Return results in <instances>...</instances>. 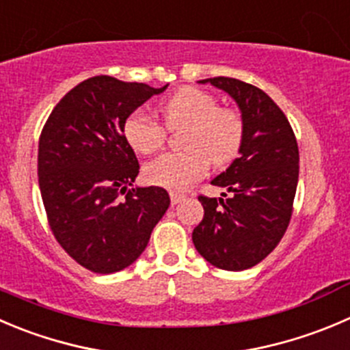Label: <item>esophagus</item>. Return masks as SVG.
Masks as SVG:
<instances>
[{"label":"esophagus","mask_w":350,"mask_h":350,"mask_svg":"<svg viewBox=\"0 0 350 350\" xmlns=\"http://www.w3.org/2000/svg\"><path fill=\"white\" fill-rule=\"evenodd\" d=\"M169 195H171V203H172V205H178L179 202H183V200L186 198L185 193H181V191H171V193H169Z\"/></svg>","instance_id":"esophagus-1"}]
</instances>
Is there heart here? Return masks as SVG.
<instances>
[{
    "mask_svg": "<svg viewBox=\"0 0 350 350\" xmlns=\"http://www.w3.org/2000/svg\"><path fill=\"white\" fill-rule=\"evenodd\" d=\"M162 123L169 131L185 128L183 152L164 154L144 167L148 185L185 189L206 174L210 161L229 164L241 150L244 121L237 111L220 107L215 97L195 87H183L159 106ZM126 144L140 155H150L165 144V130L145 111L137 109L123 123Z\"/></svg>",
    "mask_w": 350,
    "mask_h": 350,
    "instance_id": "1",
    "label": "heart"
}]
</instances>
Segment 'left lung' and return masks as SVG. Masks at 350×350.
<instances>
[{
	"label": "left lung",
	"mask_w": 350,
	"mask_h": 350,
	"mask_svg": "<svg viewBox=\"0 0 350 350\" xmlns=\"http://www.w3.org/2000/svg\"><path fill=\"white\" fill-rule=\"evenodd\" d=\"M206 81L237 103L244 140L239 157L212 181L226 188L229 198L198 196L205 213L191 237L208 263L239 272L269 256L286 234L299 178V148L289 120L263 90L229 77L200 83Z\"/></svg>",
	"instance_id": "obj_1"
}]
</instances>
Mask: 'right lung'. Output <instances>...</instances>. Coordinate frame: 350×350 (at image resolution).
I'll list each match as a JSON object with an SVG mask.
<instances>
[{"label": "right lung", "mask_w": 350, "mask_h": 350, "mask_svg": "<svg viewBox=\"0 0 350 350\" xmlns=\"http://www.w3.org/2000/svg\"><path fill=\"white\" fill-rule=\"evenodd\" d=\"M165 89L92 77L71 89L44 124L37 174L49 227L90 272L130 267L169 208L164 188H130L140 165L123 137L128 114Z\"/></svg>", "instance_id": "add662e5"}]
</instances>
